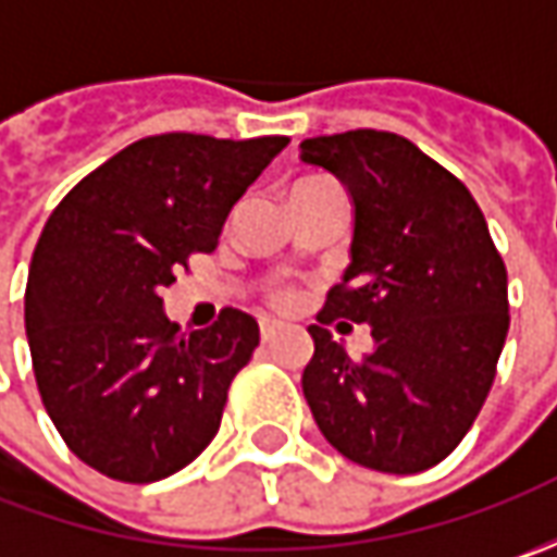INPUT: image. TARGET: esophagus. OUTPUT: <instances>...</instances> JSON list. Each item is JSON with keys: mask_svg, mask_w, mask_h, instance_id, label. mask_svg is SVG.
Here are the masks:
<instances>
[{"mask_svg": "<svg viewBox=\"0 0 557 557\" xmlns=\"http://www.w3.org/2000/svg\"><path fill=\"white\" fill-rule=\"evenodd\" d=\"M260 337H263V344H272V341L278 337V325H275V322H263V325H260Z\"/></svg>", "mask_w": 557, "mask_h": 557, "instance_id": "1", "label": "esophagus"}]
</instances>
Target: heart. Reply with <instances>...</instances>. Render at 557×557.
<instances>
[{
    "label": "heart",
    "mask_w": 557,
    "mask_h": 557,
    "mask_svg": "<svg viewBox=\"0 0 557 557\" xmlns=\"http://www.w3.org/2000/svg\"><path fill=\"white\" fill-rule=\"evenodd\" d=\"M319 183H332V180H322V176H307V180H300V183H294V185H319ZM290 300V294L288 290H282L278 294V304H288Z\"/></svg>",
    "instance_id": "b5f03b06"
}]
</instances>
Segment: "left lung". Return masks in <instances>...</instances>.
Returning a JSON list of instances; mask_svg holds the SVG:
<instances>
[{
	"label": "left lung",
	"mask_w": 557,
	"mask_h": 557,
	"mask_svg": "<svg viewBox=\"0 0 557 557\" xmlns=\"http://www.w3.org/2000/svg\"><path fill=\"white\" fill-rule=\"evenodd\" d=\"M300 161L350 188L354 263L310 325L304 396L341 456L384 474L446 459L486 403L508 334V272L481 207L446 166L396 133L300 141ZM334 318L373 325L354 360Z\"/></svg>",
	"instance_id": "8db88e82"
}]
</instances>
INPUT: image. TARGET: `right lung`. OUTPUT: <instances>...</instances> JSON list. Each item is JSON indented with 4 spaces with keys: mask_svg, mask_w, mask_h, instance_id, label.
<instances>
[{
    "mask_svg": "<svg viewBox=\"0 0 557 557\" xmlns=\"http://www.w3.org/2000/svg\"><path fill=\"white\" fill-rule=\"evenodd\" d=\"M288 136L133 141L64 195L36 242L24 325L42 406L76 459L123 483L176 474L216 437L257 319L225 307L201 332L163 288L220 245L225 216Z\"/></svg>",
    "mask_w": 557,
    "mask_h": 557,
    "instance_id": "1",
    "label": "right lung"
}]
</instances>
